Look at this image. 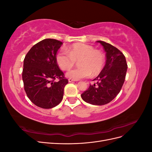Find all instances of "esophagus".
I'll return each instance as SVG.
<instances>
[{"label": "esophagus", "mask_w": 152, "mask_h": 152, "mask_svg": "<svg viewBox=\"0 0 152 152\" xmlns=\"http://www.w3.org/2000/svg\"><path fill=\"white\" fill-rule=\"evenodd\" d=\"M74 81H77V80L73 79H71V78H70V79H68V82H74Z\"/></svg>", "instance_id": "34e87169"}]
</instances>
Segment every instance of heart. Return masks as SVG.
I'll return each mask as SVG.
<instances>
[{
    "instance_id": "b5f03b06",
    "label": "heart",
    "mask_w": 152,
    "mask_h": 152,
    "mask_svg": "<svg viewBox=\"0 0 152 152\" xmlns=\"http://www.w3.org/2000/svg\"><path fill=\"white\" fill-rule=\"evenodd\" d=\"M67 52L61 50L57 53L56 61L59 67L63 70H70L79 61V68L73 69L66 73V76L74 80H79L98 75L102 72L105 64L104 54L96 50L92 45L79 43L72 45Z\"/></svg>"
}]
</instances>
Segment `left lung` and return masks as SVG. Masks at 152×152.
<instances>
[{
    "label": "left lung",
    "mask_w": 152,
    "mask_h": 152,
    "mask_svg": "<svg viewBox=\"0 0 152 152\" xmlns=\"http://www.w3.org/2000/svg\"><path fill=\"white\" fill-rule=\"evenodd\" d=\"M106 52V64L98 76L93 80L96 84L90 85L81 94L84 102L94 105L110 103L120 93L125 81L127 65L123 53L112 45L98 40Z\"/></svg>",
    "instance_id": "left-lung-1"
}]
</instances>
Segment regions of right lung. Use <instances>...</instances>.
<instances>
[{
	"mask_svg": "<svg viewBox=\"0 0 152 152\" xmlns=\"http://www.w3.org/2000/svg\"><path fill=\"white\" fill-rule=\"evenodd\" d=\"M63 43L46 39L35 44L24 59L22 79L26 94L39 107L52 108L60 103L68 80L56 61ZM59 79L58 82L54 80Z\"/></svg>",
	"mask_w": 152,
	"mask_h": 152,
	"instance_id": "right-lung-1",
	"label": "right lung"
}]
</instances>
